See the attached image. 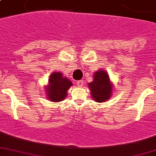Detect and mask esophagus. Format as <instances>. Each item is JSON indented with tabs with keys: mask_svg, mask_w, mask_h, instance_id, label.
I'll return each instance as SVG.
<instances>
[{
	"mask_svg": "<svg viewBox=\"0 0 156 156\" xmlns=\"http://www.w3.org/2000/svg\"><path fill=\"white\" fill-rule=\"evenodd\" d=\"M83 84H84V83H83V80L78 81V83H77V85H78V87H82L83 86Z\"/></svg>",
	"mask_w": 156,
	"mask_h": 156,
	"instance_id": "obj_1",
	"label": "esophagus"
}]
</instances>
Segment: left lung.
Returning <instances> with one entry per match:
<instances>
[{
	"label": "left lung",
	"instance_id": "8db88e82",
	"mask_svg": "<svg viewBox=\"0 0 156 156\" xmlns=\"http://www.w3.org/2000/svg\"><path fill=\"white\" fill-rule=\"evenodd\" d=\"M91 98L97 102H105L112 97L113 83L105 70L100 69L95 72L93 81L88 83Z\"/></svg>",
	"mask_w": 156,
	"mask_h": 156
}]
</instances>
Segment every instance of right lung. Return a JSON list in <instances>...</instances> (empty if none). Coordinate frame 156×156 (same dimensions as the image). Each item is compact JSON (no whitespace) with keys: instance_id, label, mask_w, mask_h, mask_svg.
<instances>
[{"instance_id":"right-lung-1","label":"right lung","mask_w":156,"mask_h":156,"mask_svg":"<svg viewBox=\"0 0 156 156\" xmlns=\"http://www.w3.org/2000/svg\"><path fill=\"white\" fill-rule=\"evenodd\" d=\"M72 82L60 72H54L49 76L48 84L45 86L46 97L52 102L62 101L67 97V91Z\"/></svg>"}]
</instances>
